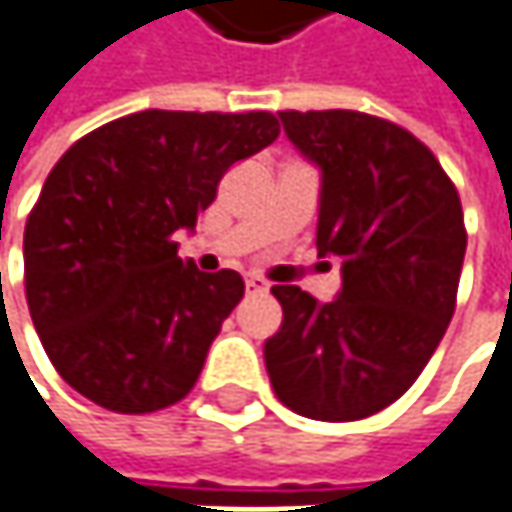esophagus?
Returning a JSON list of instances; mask_svg holds the SVG:
<instances>
[{"mask_svg": "<svg viewBox=\"0 0 512 512\" xmlns=\"http://www.w3.org/2000/svg\"><path fill=\"white\" fill-rule=\"evenodd\" d=\"M247 292H253V295H256V292H268V283H265L262 277L250 274V277H247Z\"/></svg>", "mask_w": 512, "mask_h": 512, "instance_id": "obj_1", "label": "esophagus"}]
</instances>
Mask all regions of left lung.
<instances>
[{"label": "left lung", "mask_w": 512, "mask_h": 512, "mask_svg": "<svg viewBox=\"0 0 512 512\" xmlns=\"http://www.w3.org/2000/svg\"><path fill=\"white\" fill-rule=\"evenodd\" d=\"M322 169L319 256L343 262L337 301L274 286L280 331L265 343L277 399L313 420H361L396 402L429 364L465 259L462 202L438 157L405 128L358 110H283Z\"/></svg>", "instance_id": "left-lung-1"}]
</instances>
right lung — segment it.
Masks as SVG:
<instances>
[{"label":"right lung","mask_w":512,"mask_h":512,"mask_svg":"<svg viewBox=\"0 0 512 512\" xmlns=\"http://www.w3.org/2000/svg\"><path fill=\"white\" fill-rule=\"evenodd\" d=\"M280 136L274 113L142 110L77 139L53 166L23 232L26 301L56 373L119 414L184 399L238 271L178 256L223 172Z\"/></svg>","instance_id":"1"}]
</instances>
